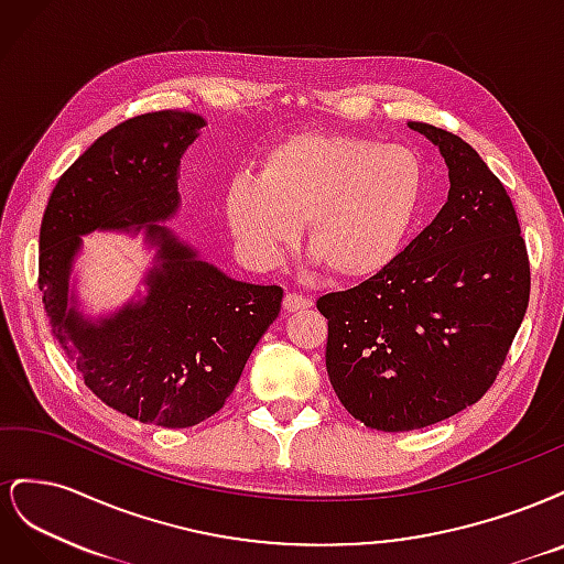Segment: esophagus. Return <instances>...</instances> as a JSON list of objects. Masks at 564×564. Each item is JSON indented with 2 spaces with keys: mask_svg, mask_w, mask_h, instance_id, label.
<instances>
[{
  "mask_svg": "<svg viewBox=\"0 0 564 564\" xmlns=\"http://www.w3.org/2000/svg\"><path fill=\"white\" fill-rule=\"evenodd\" d=\"M311 305H313V301H311V299L299 296V294H292V292H289V294L284 296V301H282V308H284V313H299V311H308Z\"/></svg>",
  "mask_w": 564,
  "mask_h": 564,
  "instance_id": "obj_1",
  "label": "esophagus"
}]
</instances>
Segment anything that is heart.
<instances>
[{
    "instance_id": "heart-1",
    "label": "heart",
    "mask_w": 564,
    "mask_h": 564,
    "mask_svg": "<svg viewBox=\"0 0 564 564\" xmlns=\"http://www.w3.org/2000/svg\"><path fill=\"white\" fill-rule=\"evenodd\" d=\"M423 164L404 145L355 133L299 131L272 143L259 172L224 193L226 226L245 261L272 268L301 218L313 256L338 280L377 275L402 249L423 199Z\"/></svg>"
}]
</instances>
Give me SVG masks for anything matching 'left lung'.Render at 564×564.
Returning <instances> with one entry per match:
<instances>
[{
    "instance_id": "1",
    "label": "left lung",
    "mask_w": 564,
    "mask_h": 564,
    "mask_svg": "<svg viewBox=\"0 0 564 564\" xmlns=\"http://www.w3.org/2000/svg\"><path fill=\"white\" fill-rule=\"evenodd\" d=\"M449 169L447 204L377 275L327 294V373L369 429L416 431L480 400L529 303V261L501 181L458 135L423 122Z\"/></svg>"
}]
</instances>
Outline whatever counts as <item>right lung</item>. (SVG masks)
I'll return each mask as SVG.
<instances>
[{"label": "right lung", "mask_w": 564, "mask_h": 564, "mask_svg": "<svg viewBox=\"0 0 564 564\" xmlns=\"http://www.w3.org/2000/svg\"><path fill=\"white\" fill-rule=\"evenodd\" d=\"M207 119L162 110L127 119L58 178L40 228L48 327L96 398L135 421L187 429L226 404L280 315L282 286L228 278L166 226L181 207V158ZM144 235L156 251L112 314L80 311L72 275L89 231Z\"/></svg>", "instance_id": "obj_1"}]
</instances>
